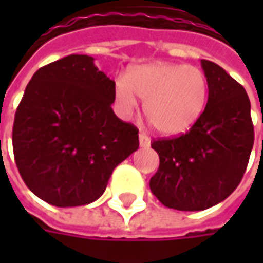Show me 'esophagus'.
<instances>
[{"mask_svg":"<svg viewBox=\"0 0 263 263\" xmlns=\"http://www.w3.org/2000/svg\"><path fill=\"white\" fill-rule=\"evenodd\" d=\"M139 145H141V148H149L151 146V138L143 132L139 134Z\"/></svg>","mask_w":263,"mask_h":263,"instance_id":"34e87169","label":"esophagus"}]
</instances>
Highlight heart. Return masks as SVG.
Masks as SVG:
<instances>
[{"label": "heart", "mask_w": 263, "mask_h": 263, "mask_svg": "<svg viewBox=\"0 0 263 263\" xmlns=\"http://www.w3.org/2000/svg\"><path fill=\"white\" fill-rule=\"evenodd\" d=\"M209 80L196 66L156 62L132 70L128 80H115V109L124 120L137 112V96L145 101V114L165 135L190 129L209 100Z\"/></svg>", "instance_id": "obj_1"}]
</instances>
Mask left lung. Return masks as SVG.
Listing matches in <instances>:
<instances>
[{
  "label": "left lung",
  "instance_id": "obj_1",
  "mask_svg": "<svg viewBox=\"0 0 263 263\" xmlns=\"http://www.w3.org/2000/svg\"><path fill=\"white\" fill-rule=\"evenodd\" d=\"M210 91L203 114L180 137L159 138L152 148L159 169L149 187L160 203L180 211H201L238 187L254 146L248 94L226 70L201 60Z\"/></svg>",
  "mask_w": 263,
  "mask_h": 263
}]
</instances>
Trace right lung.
I'll return each instance as SVG.
<instances>
[{
  "label": "right lung",
  "instance_id": "1",
  "mask_svg": "<svg viewBox=\"0 0 263 263\" xmlns=\"http://www.w3.org/2000/svg\"><path fill=\"white\" fill-rule=\"evenodd\" d=\"M115 81L87 54H70L32 76L16 108L12 148L21 177L56 207L96 201L139 146L138 128L111 108Z\"/></svg>",
  "mask_w": 263,
  "mask_h": 263
}]
</instances>
